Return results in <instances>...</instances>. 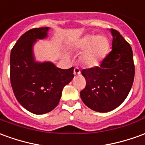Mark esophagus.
Masks as SVG:
<instances>
[{
  "label": "esophagus",
  "instance_id": "34e87169",
  "mask_svg": "<svg viewBox=\"0 0 145 145\" xmlns=\"http://www.w3.org/2000/svg\"><path fill=\"white\" fill-rule=\"evenodd\" d=\"M80 73H81V71L78 67H74V74L77 75V74H80Z\"/></svg>",
  "mask_w": 145,
  "mask_h": 145
}]
</instances>
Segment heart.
Masks as SVG:
<instances>
[{
    "instance_id": "1",
    "label": "heart",
    "mask_w": 145,
    "mask_h": 145,
    "mask_svg": "<svg viewBox=\"0 0 145 145\" xmlns=\"http://www.w3.org/2000/svg\"><path fill=\"white\" fill-rule=\"evenodd\" d=\"M78 48L81 50H86L82 56L83 63L87 67H95L107 56L110 44L105 37L87 35L78 41Z\"/></svg>"
}]
</instances>
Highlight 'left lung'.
I'll list each match as a JSON object with an SVG mask.
<instances>
[{"mask_svg":"<svg viewBox=\"0 0 145 145\" xmlns=\"http://www.w3.org/2000/svg\"><path fill=\"white\" fill-rule=\"evenodd\" d=\"M112 49L100 67L82 71L86 85L80 93L83 103L98 112H108L125 101L131 89L135 67L132 48L118 30L111 29Z\"/></svg>","mask_w":145,"mask_h":145,"instance_id":"obj_1","label":"left lung"}]
</instances>
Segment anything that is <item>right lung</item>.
<instances>
[{
	"instance_id": "1",
	"label": "right lung",
	"mask_w": 145,
	"mask_h": 145,
	"mask_svg": "<svg viewBox=\"0 0 145 145\" xmlns=\"http://www.w3.org/2000/svg\"><path fill=\"white\" fill-rule=\"evenodd\" d=\"M48 27L30 29L13 46L10 56V81L13 93L23 108L36 115L58 105L63 87L73 79L74 67L59 69L51 63L34 62L32 46L47 37Z\"/></svg>"
}]
</instances>
